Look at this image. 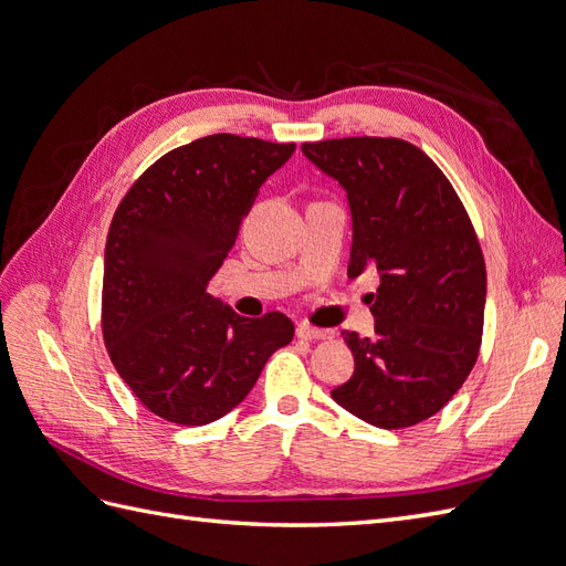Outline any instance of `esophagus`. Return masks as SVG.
<instances>
[{
  "label": "esophagus",
  "mask_w": 566,
  "mask_h": 566,
  "mask_svg": "<svg viewBox=\"0 0 566 566\" xmlns=\"http://www.w3.org/2000/svg\"><path fill=\"white\" fill-rule=\"evenodd\" d=\"M335 333L333 331H323V328H314V325H297V337L302 339H312V342H318V339H331Z\"/></svg>",
  "instance_id": "34e87169"
}]
</instances>
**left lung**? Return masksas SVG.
<instances>
[{
  "mask_svg": "<svg viewBox=\"0 0 566 566\" xmlns=\"http://www.w3.org/2000/svg\"><path fill=\"white\" fill-rule=\"evenodd\" d=\"M352 210L347 276L378 269L375 337L345 333L354 375L333 399L382 430L418 424L451 401L482 347L486 266L451 181L403 139L302 144Z\"/></svg>",
  "mask_w": 566,
  "mask_h": 566,
  "instance_id": "left-lung-1",
  "label": "left lung"
}]
</instances>
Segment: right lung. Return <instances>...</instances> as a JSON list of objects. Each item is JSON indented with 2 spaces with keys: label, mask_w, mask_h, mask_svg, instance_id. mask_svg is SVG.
I'll use <instances>...</instances> for the list:
<instances>
[{
  "label": "right lung",
  "mask_w": 566,
  "mask_h": 566,
  "mask_svg": "<svg viewBox=\"0 0 566 566\" xmlns=\"http://www.w3.org/2000/svg\"><path fill=\"white\" fill-rule=\"evenodd\" d=\"M295 144L212 134L165 153L111 221L101 325L111 361L167 422L208 424L241 403L295 335L281 312L238 316L208 293L262 184Z\"/></svg>",
  "instance_id": "obj_1"
}]
</instances>
